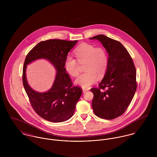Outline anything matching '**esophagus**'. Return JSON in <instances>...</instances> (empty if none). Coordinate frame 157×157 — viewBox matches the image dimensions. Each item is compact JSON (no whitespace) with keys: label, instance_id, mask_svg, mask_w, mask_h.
I'll return each instance as SVG.
<instances>
[{"label":"esophagus","instance_id":"34e87169","mask_svg":"<svg viewBox=\"0 0 157 157\" xmlns=\"http://www.w3.org/2000/svg\"><path fill=\"white\" fill-rule=\"evenodd\" d=\"M88 90H89V89H83V92L85 93V92H86Z\"/></svg>","mask_w":157,"mask_h":157}]
</instances>
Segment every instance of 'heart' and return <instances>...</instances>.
<instances>
[{"label": "heart", "mask_w": 157, "mask_h": 157, "mask_svg": "<svg viewBox=\"0 0 157 157\" xmlns=\"http://www.w3.org/2000/svg\"><path fill=\"white\" fill-rule=\"evenodd\" d=\"M78 62L85 63V71L75 81V83L83 89L89 88L98 80V75L103 77L108 67L109 57L106 51L102 47H96L89 44L79 45L74 51ZM64 68L72 77L78 74V64L72 57L67 56L64 61Z\"/></svg>", "instance_id": "heart-1"}]
</instances>
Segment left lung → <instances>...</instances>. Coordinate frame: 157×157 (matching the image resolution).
Instances as JSON below:
<instances>
[{
    "label": "left lung",
    "mask_w": 157,
    "mask_h": 157,
    "mask_svg": "<svg viewBox=\"0 0 157 157\" xmlns=\"http://www.w3.org/2000/svg\"><path fill=\"white\" fill-rule=\"evenodd\" d=\"M90 39L100 42L109 56L108 67L99 88L90 89L94 94L92 109L100 118L114 119L125 112L136 90L133 60L127 49L117 40L102 34Z\"/></svg>",
    "instance_id": "8db88e82"
}]
</instances>
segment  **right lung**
<instances>
[{
	"label": "right lung",
	"mask_w": 157,
	"mask_h": 157,
	"mask_svg": "<svg viewBox=\"0 0 157 157\" xmlns=\"http://www.w3.org/2000/svg\"><path fill=\"white\" fill-rule=\"evenodd\" d=\"M77 42L59 39L42 41L36 45L26 57L23 68L24 88L34 111L49 121L59 123L71 118L82 94L79 87L72 86L71 78L64 68L65 59ZM39 59L48 60L56 70L52 88L44 93L31 89L25 75L27 65Z\"/></svg>",
	"instance_id": "1"
}]
</instances>
